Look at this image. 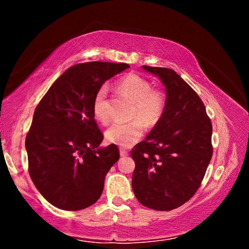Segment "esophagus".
<instances>
[{
    "instance_id": "1",
    "label": "esophagus",
    "mask_w": 249,
    "mask_h": 249,
    "mask_svg": "<svg viewBox=\"0 0 249 249\" xmlns=\"http://www.w3.org/2000/svg\"><path fill=\"white\" fill-rule=\"evenodd\" d=\"M120 154H121L122 157H126V156H128V151L123 149V148H121L120 149Z\"/></svg>"
}]
</instances>
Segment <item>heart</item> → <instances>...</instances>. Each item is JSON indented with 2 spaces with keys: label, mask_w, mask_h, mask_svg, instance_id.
I'll return each instance as SVG.
<instances>
[{
  "label": "heart",
  "mask_w": 249,
  "mask_h": 249,
  "mask_svg": "<svg viewBox=\"0 0 249 249\" xmlns=\"http://www.w3.org/2000/svg\"><path fill=\"white\" fill-rule=\"evenodd\" d=\"M117 88L134 102L130 114L132 119H140L147 126H154L161 120L167 105L166 95L161 91L153 89V84L149 80L140 74L128 73L117 82ZM92 109L96 120L102 123L108 122L107 86L100 87L95 92ZM140 121L135 120L127 123L115 122L105 133L107 140L122 147L133 146L144 134V125Z\"/></svg>",
  "instance_id": "1"
}]
</instances>
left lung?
I'll use <instances>...</instances> for the list:
<instances>
[{
  "label": "left lung",
  "mask_w": 249,
  "mask_h": 249,
  "mask_svg": "<svg viewBox=\"0 0 249 249\" xmlns=\"http://www.w3.org/2000/svg\"><path fill=\"white\" fill-rule=\"evenodd\" d=\"M166 87L165 113L130 151L132 187L142 205L179 208L195 196L212 158V123L196 92L172 69L142 66Z\"/></svg>",
  "instance_id": "left-lung-1"
}]
</instances>
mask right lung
I'll return each mask as SVG.
<instances>
[{
	"instance_id": "obj_1",
	"label": "right lung",
	"mask_w": 249,
	"mask_h": 249,
	"mask_svg": "<svg viewBox=\"0 0 249 249\" xmlns=\"http://www.w3.org/2000/svg\"><path fill=\"white\" fill-rule=\"evenodd\" d=\"M127 68L102 61L74 65L35 108L25 141L28 172L40 195L59 209H86L102 195L105 176L120 153L114 144L99 147L103 134L92 102L107 80Z\"/></svg>"
}]
</instances>
